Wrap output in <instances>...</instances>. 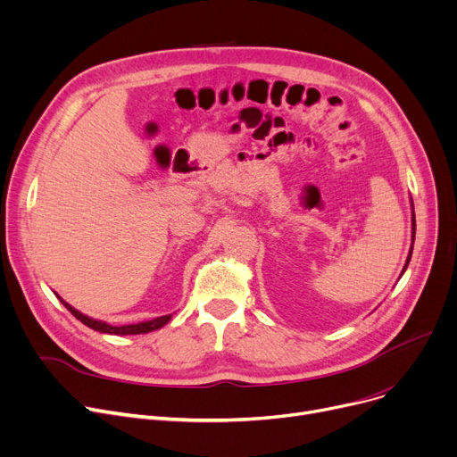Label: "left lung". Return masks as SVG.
Segmentation results:
<instances>
[{
  "instance_id": "obj_1",
  "label": "left lung",
  "mask_w": 457,
  "mask_h": 457,
  "mask_svg": "<svg viewBox=\"0 0 457 457\" xmlns=\"http://www.w3.org/2000/svg\"><path fill=\"white\" fill-rule=\"evenodd\" d=\"M413 241H415V212H413ZM410 259H411V252H410V257H407V261H405V267H403V270L407 269V265H410Z\"/></svg>"
}]
</instances>
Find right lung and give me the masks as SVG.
<instances>
[{"label": "right lung", "instance_id": "obj_1", "mask_svg": "<svg viewBox=\"0 0 457 457\" xmlns=\"http://www.w3.org/2000/svg\"><path fill=\"white\" fill-rule=\"evenodd\" d=\"M64 303V307L70 311L71 315H74L78 320H81L85 326L96 329V331H102V333H111V335H138V333H148V331H154V329H159L162 328L168 320L172 319V315H164V317H159V319H154V320H148V322H140V324H129V326H111V324H105V322H100V320H94V319H88L85 317L83 313H79V311H76L71 305H68L64 300H61Z\"/></svg>", "mask_w": 457, "mask_h": 457}]
</instances>
